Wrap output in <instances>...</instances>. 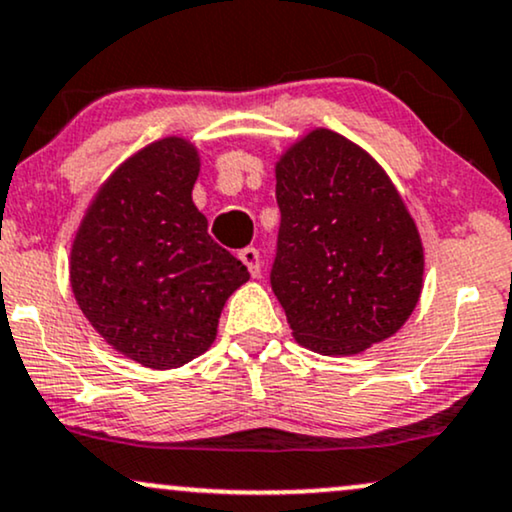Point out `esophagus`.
I'll return each instance as SVG.
<instances>
[{"instance_id":"1","label":"esophagus","mask_w":512,"mask_h":512,"mask_svg":"<svg viewBox=\"0 0 512 512\" xmlns=\"http://www.w3.org/2000/svg\"><path fill=\"white\" fill-rule=\"evenodd\" d=\"M239 258H242L244 266L249 268L251 277H258V273H261V254H258V249H254V246H246V249L239 251Z\"/></svg>"}]
</instances>
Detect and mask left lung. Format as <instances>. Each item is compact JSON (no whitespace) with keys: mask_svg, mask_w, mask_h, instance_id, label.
Listing matches in <instances>:
<instances>
[{"mask_svg":"<svg viewBox=\"0 0 512 512\" xmlns=\"http://www.w3.org/2000/svg\"><path fill=\"white\" fill-rule=\"evenodd\" d=\"M280 232L270 285L296 342L351 356L401 330L425 254L401 194L368 151L318 128L275 166Z\"/></svg>","mask_w":512,"mask_h":512,"instance_id":"1","label":"left lung"}]
</instances>
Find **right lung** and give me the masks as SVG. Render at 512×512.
<instances>
[{"mask_svg": "<svg viewBox=\"0 0 512 512\" xmlns=\"http://www.w3.org/2000/svg\"><path fill=\"white\" fill-rule=\"evenodd\" d=\"M199 151L182 137L151 142L94 194L71 249L80 311L132 361L180 368L218 332L227 296L249 270L208 235L192 201Z\"/></svg>", "mask_w": 512, "mask_h": 512, "instance_id": "1", "label": "right lung"}]
</instances>
